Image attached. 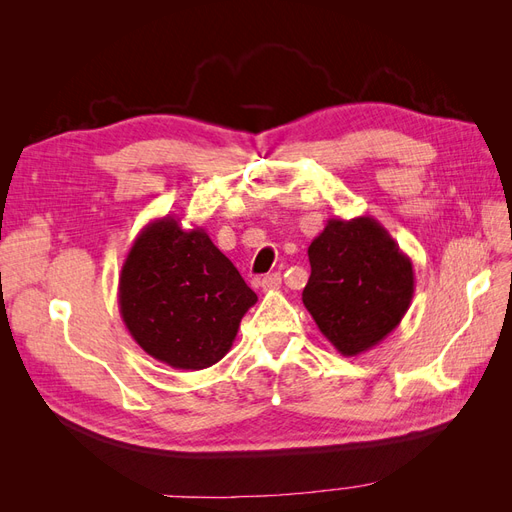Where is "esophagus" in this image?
Returning <instances> with one entry per match:
<instances>
[{
  "instance_id": "1",
  "label": "esophagus",
  "mask_w": 512,
  "mask_h": 512,
  "mask_svg": "<svg viewBox=\"0 0 512 512\" xmlns=\"http://www.w3.org/2000/svg\"><path fill=\"white\" fill-rule=\"evenodd\" d=\"M262 290L265 292H273V290H280L282 288V275L280 273H271L267 277H262Z\"/></svg>"
}]
</instances>
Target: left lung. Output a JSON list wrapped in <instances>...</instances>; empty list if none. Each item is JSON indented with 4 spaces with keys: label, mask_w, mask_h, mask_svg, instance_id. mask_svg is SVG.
<instances>
[{
    "label": "left lung",
    "mask_w": 512,
    "mask_h": 512,
    "mask_svg": "<svg viewBox=\"0 0 512 512\" xmlns=\"http://www.w3.org/2000/svg\"><path fill=\"white\" fill-rule=\"evenodd\" d=\"M307 256L303 305L339 354L371 350L399 327L414 297V269L378 220L331 218Z\"/></svg>",
    "instance_id": "obj_1"
}]
</instances>
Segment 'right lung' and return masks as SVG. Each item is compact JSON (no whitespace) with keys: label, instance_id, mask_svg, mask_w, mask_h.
I'll list each match as a JSON object with an SVG mask.
<instances>
[{"label":"right lung","instance_id":"right-lung-1","mask_svg":"<svg viewBox=\"0 0 512 512\" xmlns=\"http://www.w3.org/2000/svg\"><path fill=\"white\" fill-rule=\"evenodd\" d=\"M119 312L134 342L173 369L224 359L258 297L205 228L175 215L149 222L119 273Z\"/></svg>","mask_w":512,"mask_h":512}]
</instances>
